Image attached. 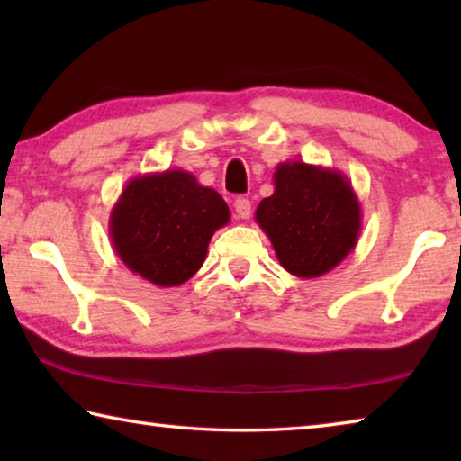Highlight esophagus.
Listing matches in <instances>:
<instances>
[{
	"instance_id": "34e87169",
	"label": "esophagus",
	"mask_w": 461,
	"mask_h": 461,
	"mask_svg": "<svg viewBox=\"0 0 461 461\" xmlns=\"http://www.w3.org/2000/svg\"><path fill=\"white\" fill-rule=\"evenodd\" d=\"M233 209H236L240 220H249V215H252V201L246 197H238L233 201Z\"/></svg>"
}]
</instances>
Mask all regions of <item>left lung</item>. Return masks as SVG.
<instances>
[{
    "label": "left lung",
    "mask_w": 461,
    "mask_h": 461,
    "mask_svg": "<svg viewBox=\"0 0 461 461\" xmlns=\"http://www.w3.org/2000/svg\"><path fill=\"white\" fill-rule=\"evenodd\" d=\"M254 217L280 267L299 278L333 270L362 230L360 201L348 176L301 160L280 162L275 193L260 201Z\"/></svg>",
    "instance_id": "8db88e82"
}]
</instances>
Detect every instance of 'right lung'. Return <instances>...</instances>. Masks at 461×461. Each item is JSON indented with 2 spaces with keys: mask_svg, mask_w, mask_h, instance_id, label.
<instances>
[{
  "mask_svg": "<svg viewBox=\"0 0 461 461\" xmlns=\"http://www.w3.org/2000/svg\"><path fill=\"white\" fill-rule=\"evenodd\" d=\"M228 223L221 194L173 168L131 178L109 215V238L134 275L168 288L203 267L212 236Z\"/></svg>",
  "mask_w": 461,
  "mask_h": 461,
  "instance_id": "add662e5",
  "label": "right lung"
}]
</instances>
